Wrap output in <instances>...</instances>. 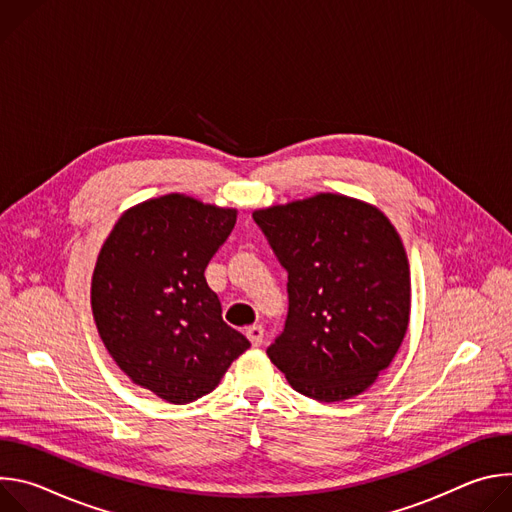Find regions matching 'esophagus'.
Segmentation results:
<instances>
[{"mask_svg": "<svg viewBox=\"0 0 512 512\" xmlns=\"http://www.w3.org/2000/svg\"><path fill=\"white\" fill-rule=\"evenodd\" d=\"M245 334H247V338L251 340L253 346H261V342H263V328L261 326H249L245 330Z\"/></svg>", "mask_w": 512, "mask_h": 512, "instance_id": "obj_1", "label": "esophagus"}]
</instances>
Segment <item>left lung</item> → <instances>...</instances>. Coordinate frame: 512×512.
Listing matches in <instances>:
<instances>
[{
	"label": "left lung",
	"mask_w": 512,
	"mask_h": 512,
	"mask_svg": "<svg viewBox=\"0 0 512 512\" xmlns=\"http://www.w3.org/2000/svg\"><path fill=\"white\" fill-rule=\"evenodd\" d=\"M253 218L287 271V320L267 356L316 401L367 391L409 326L411 277L399 233L377 206L330 192Z\"/></svg>",
	"instance_id": "left-lung-1"
}]
</instances>
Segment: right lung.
Listing matches in <instances>:
<instances>
[{"instance_id":"1","label":"right lung","mask_w":512,"mask_h":512,"mask_svg":"<svg viewBox=\"0 0 512 512\" xmlns=\"http://www.w3.org/2000/svg\"><path fill=\"white\" fill-rule=\"evenodd\" d=\"M235 223V208L166 194L125 210L97 257L91 308L99 336L135 385L168 403L210 393L251 346L223 320L204 277Z\"/></svg>"}]
</instances>
